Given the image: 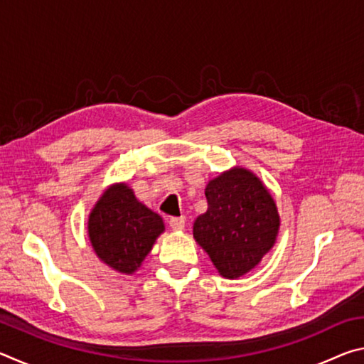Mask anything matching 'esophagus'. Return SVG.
Returning <instances> with one entry per match:
<instances>
[{
    "label": "esophagus",
    "instance_id": "34e87169",
    "mask_svg": "<svg viewBox=\"0 0 364 364\" xmlns=\"http://www.w3.org/2000/svg\"><path fill=\"white\" fill-rule=\"evenodd\" d=\"M168 223L171 226V230L181 231L183 228H184V217H171Z\"/></svg>",
    "mask_w": 364,
    "mask_h": 364
}]
</instances>
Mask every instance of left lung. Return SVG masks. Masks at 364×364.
I'll list each match as a JSON object with an SVG mask.
<instances>
[{"instance_id":"8db88e82","label":"left lung","mask_w":364,"mask_h":364,"mask_svg":"<svg viewBox=\"0 0 364 364\" xmlns=\"http://www.w3.org/2000/svg\"><path fill=\"white\" fill-rule=\"evenodd\" d=\"M208 208L194 221L197 244L225 278L255 268L273 247L279 215L273 197L245 168H232L205 188Z\"/></svg>"}]
</instances>
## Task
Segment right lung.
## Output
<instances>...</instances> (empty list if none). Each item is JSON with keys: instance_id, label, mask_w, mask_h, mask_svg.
Wrapping results in <instances>:
<instances>
[{"instance_id": "right-lung-1", "label": "right lung", "mask_w": 364, "mask_h": 364, "mask_svg": "<svg viewBox=\"0 0 364 364\" xmlns=\"http://www.w3.org/2000/svg\"><path fill=\"white\" fill-rule=\"evenodd\" d=\"M164 230L162 218L141 204L127 184L109 188L88 220L90 241L97 257L125 274L139 268Z\"/></svg>"}]
</instances>
